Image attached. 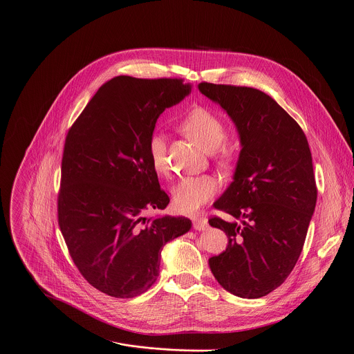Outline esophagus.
<instances>
[{
  "instance_id": "1",
  "label": "esophagus",
  "mask_w": 354,
  "mask_h": 354,
  "mask_svg": "<svg viewBox=\"0 0 354 354\" xmlns=\"http://www.w3.org/2000/svg\"><path fill=\"white\" fill-rule=\"evenodd\" d=\"M193 227L196 230H205L208 227V222L204 216H196L193 218Z\"/></svg>"
}]
</instances>
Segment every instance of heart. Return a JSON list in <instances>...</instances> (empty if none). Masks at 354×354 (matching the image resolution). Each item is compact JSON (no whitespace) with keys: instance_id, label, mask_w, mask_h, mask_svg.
I'll return each instance as SVG.
<instances>
[{"instance_id":"b5f03b06","label":"heart","mask_w":354,"mask_h":354,"mask_svg":"<svg viewBox=\"0 0 354 354\" xmlns=\"http://www.w3.org/2000/svg\"><path fill=\"white\" fill-rule=\"evenodd\" d=\"M179 128L203 150L216 154L221 164H227L230 161V150L227 147H221L227 136L226 125L222 118L211 109L205 106H194L183 116ZM147 151L154 171L160 175H167L169 164L165 136L160 132H154L149 139ZM218 189V180L211 175L186 176L180 179L172 190L175 207L180 212L192 214L211 200Z\"/></svg>"}]
</instances>
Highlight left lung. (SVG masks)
I'll use <instances>...</instances> for the list:
<instances>
[{
    "label": "left lung",
    "mask_w": 354,
    "mask_h": 354,
    "mask_svg": "<svg viewBox=\"0 0 354 354\" xmlns=\"http://www.w3.org/2000/svg\"><path fill=\"white\" fill-rule=\"evenodd\" d=\"M239 132L242 150L233 182L214 203L229 216L208 223L227 236L226 250L208 260L218 283L243 299L267 296L295 268L317 203L307 138L268 94L245 86L203 82Z\"/></svg>",
    "instance_id": "8db88e82"
}]
</instances>
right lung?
I'll use <instances>...</instances> for the list:
<instances>
[{
    "label": "right lung",
    "instance_id": "right-lung-1",
    "mask_svg": "<svg viewBox=\"0 0 354 354\" xmlns=\"http://www.w3.org/2000/svg\"><path fill=\"white\" fill-rule=\"evenodd\" d=\"M190 88L182 79L116 76L97 90L66 135L58 225L79 272L108 296L145 293L158 277L162 246L192 227L185 216H145L169 203L149 139L158 116Z\"/></svg>",
    "mask_w": 354,
    "mask_h": 354
}]
</instances>
